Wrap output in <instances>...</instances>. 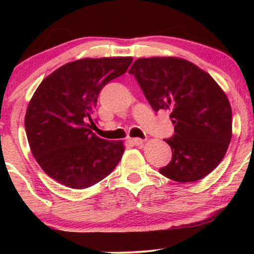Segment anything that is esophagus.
Instances as JSON below:
<instances>
[{
	"label": "esophagus",
	"instance_id": "1",
	"mask_svg": "<svg viewBox=\"0 0 254 254\" xmlns=\"http://www.w3.org/2000/svg\"><path fill=\"white\" fill-rule=\"evenodd\" d=\"M131 142H132L135 145H142L144 143V141L142 138H132L131 139Z\"/></svg>",
	"mask_w": 254,
	"mask_h": 254
}]
</instances>
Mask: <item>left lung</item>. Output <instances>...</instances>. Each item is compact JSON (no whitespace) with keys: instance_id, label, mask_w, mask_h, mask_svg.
Returning <instances> with one entry per match:
<instances>
[{"instance_id":"1","label":"left lung","mask_w":254,"mask_h":254,"mask_svg":"<svg viewBox=\"0 0 254 254\" xmlns=\"http://www.w3.org/2000/svg\"><path fill=\"white\" fill-rule=\"evenodd\" d=\"M129 72L154 111L171 112L176 133L165 141L172 161L160 173L178 183L208 176L232 139V107L222 88L196 64L178 57L138 58Z\"/></svg>"}]
</instances>
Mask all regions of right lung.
<instances>
[{
    "mask_svg": "<svg viewBox=\"0 0 254 254\" xmlns=\"http://www.w3.org/2000/svg\"><path fill=\"white\" fill-rule=\"evenodd\" d=\"M131 57L82 58L51 72L28 104L25 129L42 170L70 189L89 188L116 168L122 141H107L89 129L93 109L106 83L121 76Z\"/></svg>",
    "mask_w": 254,
    "mask_h": 254,
    "instance_id": "obj_1",
    "label": "right lung"
}]
</instances>
